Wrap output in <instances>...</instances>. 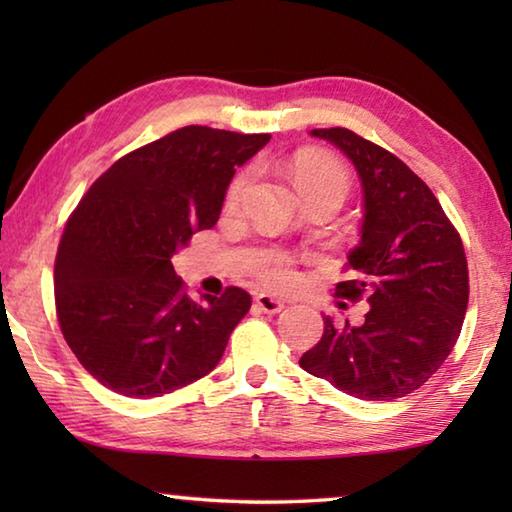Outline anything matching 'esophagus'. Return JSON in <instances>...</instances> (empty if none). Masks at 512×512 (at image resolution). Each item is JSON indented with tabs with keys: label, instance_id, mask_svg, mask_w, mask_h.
<instances>
[{
	"label": "esophagus",
	"instance_id": "34e87169",
	"mask_svg": "<svg viewBox=\"0 0 512 512\" xmlns=\"http://www.w3.org/2000/svg\"><path fill=\"white\" fill-rule=\"evenodd\" d=\"M255 302H257V307L264 311V314H280V311L284 309V300L268 296V293H259Z\"/></svg>",
	"mask_w": 512,
	"mask_h": 512
}]
</instances>
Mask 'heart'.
Wrapping results in <instances>:
<instances>
[{
	"mask_svg": "<svg viewBox=\"0 0 512 512\" xmlns=\"http://www.w3.org/2000/svg\"><path fill=\"white\" fill-rule=\"evenodd\" d=\"M291 178L305 201L316 196H336L343 201L350 187L348 171L343 169V164L332 155L320 151H300L291 160ZM250 180H253L250 169L237 173L228 187V194H225V203L230 207L237 205L244 198ZM255 273L259 280L275 289L289 287L296 280L293 259L284 250H268V253L259 255L255 259Z\"/></svg>",
	"mask_w": 512,
	"mask_h": 512,
	"instance_id": "b5f03b06",
	"label": "heart"
}]
</instances>
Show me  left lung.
I'll return each mask as SVG.
<instances>
[{
	"label": "left lung",
	"instance_id": "8db88e82",
	"mask_svg": "<svg viewBox=\"0 0 512 512\" xmlns=\"http://www.w3.org/2000/svg\"><path fill=\"white\" fill-rule=\"evenodd\" d=\"M348 155L363 192L361 241L348 255V300L370 305L361 325H334L302 354L309 375L359 400L413 393L436 372L461 334L470 277L463 241L431 189L391 151L348 128H316Z\"/></svg>",
	"mask_w": 512,
	"mask_h": 512
}]
</instances>
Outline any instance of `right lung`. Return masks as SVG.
<instances>
[{"mask_svg": "<svg viewBox=\"0 0 512 512\" xmlns=\"http://www.w3.org/2000/svg\"><path fill=\"white\" fill-rule=\"evenodd\" d=\"M271 135L185 126L94 180L60 239L56 314L81 366L110 391L160 397L205 377L250 296L187 298L171 257L219 221L237 167Z\"/></svg>", "mask_w": 512, "mask_h": 512, "instance_id": "right-lung-1", "label": "right lung"}]
</instances>
